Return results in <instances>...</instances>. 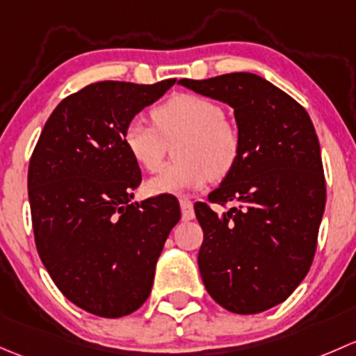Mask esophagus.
<instances>
[{"mask_svg": "<svg viewBox=\"0 0 356 356\" xmlns=\"http://www.w3.org/2000/svg\"><path fill=\"white\" fill-rule=\"evenodd\" d=\"M179 207H181V218L183 221H192L195 218V211H193V202L190 199H179Z\"/></svg>", "mask_w": 356, "mask_h": 356, "instance_id": "esophagus-1", "label": "esophagus"}]
</instances>
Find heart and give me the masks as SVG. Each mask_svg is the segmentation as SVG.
Instances as JSON below:
<instances>
[{"instance_id":"heart-1","label":"heart","mask_w":356,"mask_h":356,"mask_svg":"<svg viewBox=\"0 0 356 356\" xmlns=\"http://www.w3.org/2000/svg\"><path fill=\"white\" fill-rule=\"evenodd\" d=\"M151 118L156 129L135 118L123 131L124 149L138 168L159 170L166 142L179 138L177 163L147 181L151 195H185L204 188L211 177H226L240 157V131L212 99L175 94L152 109Z\"/></svg>"}]
</instances>
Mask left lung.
<instances>
[{"label":"left lung","instance_id":"left-lung-1","mask_svg":"<svg viewBox=\"0 0 356 356\" xmlns=\"http://www.w3.org/2000/svg\"><path fill=\"white\" fill-rule=\"evenodd\" d=\"M179 86L232 106L240 157L214 204H195L204 229L200 276L209 295L233 314H259L284 302L312 266L325 207L321 145L309 113L255 73H228Z\"/></svg>","mask_w":356,"mask_h":356}]
</instances>
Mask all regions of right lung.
<instances>
[{
  "label": "right lung",
  "mask_w": 356,
  "mask_h": 356,
  "mask_svg": "<svg viewBox=\"0 0 356 356\" xmlns=\"http://www.w3.org/2000/svg\"><path fill=\"white\" fill-rule=\"evenodd\" d=\"M177 79L90 83L56 106L29 164L35 247L58 289L99 317H123L151 295L164 241L181 218L173 195L131 202L140 168L124 127Z\"/></svg>",
  "instance_id": "obj_1"
}]
</instances>
